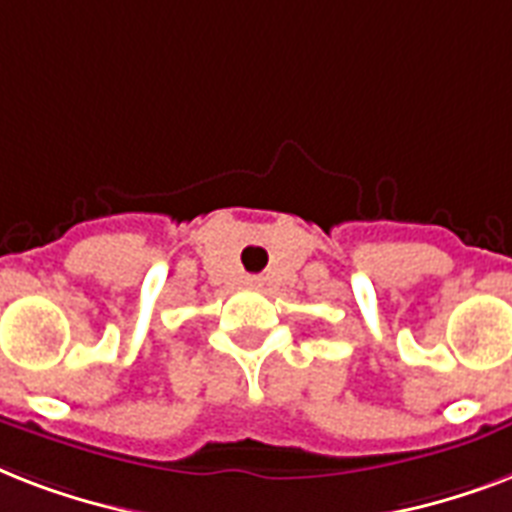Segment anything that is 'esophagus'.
<instances>
[{"instance_id":"34e87169","label":"esophagus","mask_w":512,"mask_h":512,"mask_svg":"<svg viewBox=\"0 0 512 512\" xmlns=\"http://www.w3.org/2000/svg\"><path fill=\"white\" fill-rule=\"evenodd\" d=\"M247 287H260V279H247Z\"/></svg>"}]
</instances>
